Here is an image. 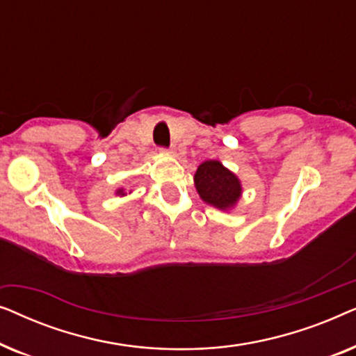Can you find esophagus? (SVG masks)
Listing matches in <instances>:
<instances>
[{
    "label": "esophagus",
    "mask_w": 356,
    "mask_h": 356,
    "mask_svg": "<svg viewBox=\"0 0 356 356\" xmlns=\"http://www.w3.org/2000/svg\"><path fill=\"white\" fill-rule=\"evenodd\" d=\"M162 150H163V152H167V154H172V155L177 154V150H175L173 147H170V149H162Z\"/></svg>",
    "instance_id": "1"
}]
</instances>
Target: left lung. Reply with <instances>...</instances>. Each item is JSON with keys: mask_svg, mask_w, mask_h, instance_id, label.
<instances>
[{"mask_svg": "<svg viewBox=\"0 0 356 356\" xmlns=\"http://www.w3.org/2000/svg\"><path fill=\"white\" fill-rule=\"evenodd\" d=\"M194 184L204 202L230 211L241 197V183L235 173L223 167L218 160H206L197 167Z\"/></svg>", "mask_w": 356, "mask_h": 356, "instance_id": "8db88e82", "label": "left lung"}]
</instances>
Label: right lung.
I'll return each instance as SVG.
<instances>
[{"mask_svg": "<svg viewBox=\"0 0 356 356\" xmlns=\"http://www.w3.org/2000/svg\"><path fill=\"white\" fill-rule=\"evenodd\" d=\"M116 194H118V196H124V191H123V189H118V191H116Z\"/></svg>", "mask_w": 356, "mask_h": 356, "instance_id": "add662e5", "label": "right lung"}]
</instances>
